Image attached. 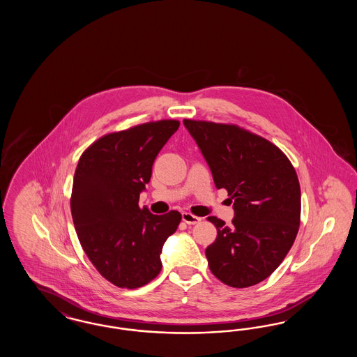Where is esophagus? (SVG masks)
I'll use <instances>...</instances> for the list:
<instances>
[{
  "instance_id": "34e87169",
  "label": "esophagus",
  "mask_w": 357,
  "mask_h": 357,
  "mask_svg": "<svg viewBox=\"0 0 357 357\" xmlns=\"http://www.w3.org/2000/svg\"><path fill=\"white\" fill-rule=\"evenodd\" d=\"M182 220H183V222H186L187 225H197V223L201 222L199 217H197L191 213H187V211L182 213Z\"/></svg>"
}]
</instances>
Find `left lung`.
<instances>
[{
    "instance_id": "8db88e82",
    "label": "left lung",
    "mask_w": 357,
    "mask_h": 357,
    "mask_svg": "<svg viewBox=\"0 0 357 357\" xmlns=\"http://www.w3.org/2000/svg\"><path fill=\"white\" fill-rule=\"evenodd\" d=\"M204 156L217 188L234 201L230 226L217 227L206 249L211 273L233 288L268 278L288 255L300 227L301 190L294 167L272 142L236 124L183 120Z\"/></svg>"
}]
</instances>
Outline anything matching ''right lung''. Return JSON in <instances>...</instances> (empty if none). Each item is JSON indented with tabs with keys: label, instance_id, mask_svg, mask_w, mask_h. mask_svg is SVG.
<instances>
[{
	"label": "right lung",
	"instance_id": "1",
	"mask_svg": "<svg viewBox=\"0 0 357 357\" xmlns=\"http://www.w3.org/2000/svg\"><path fill=\"white\" fill-rule=\"evenodd\" d=\"M178 128V120H159L107 134L79 159L70 197L75 229L92 265L119 288L153 281L163 243L182 220L175 210L155 215L139 207L153 160Z\"/></svg>",
	"mask_w": 357,
	"mask_h": 357
}]
</instances>
